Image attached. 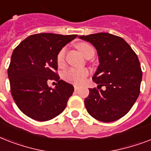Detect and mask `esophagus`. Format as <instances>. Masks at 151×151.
Instances as JSON below:
<instances>
[{
    "label": "esophagus",
    "instance_id": "34e87169",
    "mask_svg": "<svg viewBox=\"0 0 151 151\" xmlns=\"http://www.w3.org/2000/svg\"><path fill=\"white\" fill-rule=\"evenodd\" d=\"M73 87H74V90H75V91L78 90V88H79V87H78V85H73Z\"/></svg>",
    "mask_w": 151,
    "mask_h": 151
}]
</instances>
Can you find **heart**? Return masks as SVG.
Masks as SVG:
<instances>
[{
  "mask_svg": "<svg viewBox=\"0 0 151 151\" xmlns=\"http://www.w3.org/2000/svg\"><path fill=\"white\" fill-rule=\"evenodd\" d=\"M77 48L85 58L94 56L95 49L90 44L86 42H81L77 45ZM65 59H66V48H63L57 55L56 62L58 66H64ZM88 74H89V71L87 69L70 68L64 72L63 78L66 81L73 83L75 85H80L85 81Z\"/></svg>",
  "mask_w": 151,
  "mask_h": 151,
  "instance_id": "b5f03b06",
  "label": "heart"
}]
</instances>
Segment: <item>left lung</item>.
Here are the masks:
<instances>
[{
  "mask_svg": "<svg viewBox=\"0 0 151 151\" xmlns=\"http://www.w3.org/2000/svg\"><path fill=\"white\" fill-rule=\"evenodd\" d=\"M96 48L99 65L92 80L104 90L89 88L85 107L92 117L103 122L124 117L138 98L143 72L138 56L124 39L108 33L82 35Z\"/></svg>",
  "mask_w": 151,
  "mask_h": 151,
  "instance_id": "left-lung-1",
  "label": "left lung"
}]
</instances>
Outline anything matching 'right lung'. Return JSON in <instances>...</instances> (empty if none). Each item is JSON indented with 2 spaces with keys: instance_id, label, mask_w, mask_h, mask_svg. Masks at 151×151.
<instances>
[{
  "instance_id": "obj_1",
  "label": "right lung",
  "mask_w": 151,
  "mask_h": 151,
  "mask_svg": "<svg viewBox=\"0 0 151 151\" xmlns=\"http://www.w3.org/2000/svg\"><path fill=\"white\" fill-rule=\"evenodd\" d=\"M78 35L42 33L30 35L14 49L8 69L11 93L24 114L39 122L48 121L66 108L73 86L59 80L56 57ZM55 80L56 88L47 85Z\"/></svg>"
}]
</instances>
